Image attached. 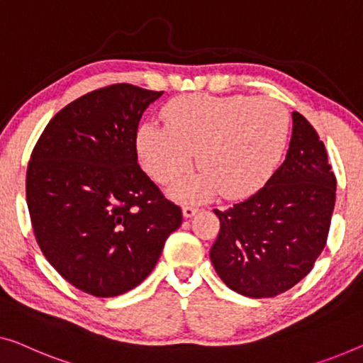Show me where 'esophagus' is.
<instances>
[{
	"mask_svg": "<svg viewBox=\"0 0 363 363\" xmlns=\"http://www.w3.org/2000/svg\"><path fill=\"white\" fill-rule=\"evenodd\" d=\"M199 212L197 207H191V205H186V207L182 208V215L184 218H192L194 215H196Z\"/></svg>",
	"mask_w": 363,
	"mask_h": 363,
	"instance_id": "34e87169",
	"label": "esophagus"
}]
</instances>
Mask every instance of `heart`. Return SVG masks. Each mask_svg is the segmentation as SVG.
Masks as SVG:
<instances>
[{"label": "heart", "instance_id": "b5f03b06", "mask_svg": "<svg viewBox=\"0 0 363 363\" xmlns=\"http://www.w3.org/2000/svg\"><path fill=\"white\" fill-rule=\"evenodd\" d=\"M166 125L147 122L137 150L148 174L167 184L186 174L196 153L197 174L169 187L181 202H203L216 192L245 197L272 176L286 147L290 116L269 97L186 94L163 109Z\"/></svg>", "mask_w": 363, "mask_h": 363}]
</instances>
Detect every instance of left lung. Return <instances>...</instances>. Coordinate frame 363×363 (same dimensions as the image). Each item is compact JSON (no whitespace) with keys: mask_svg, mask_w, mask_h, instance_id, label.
Listing matches in <instances>:
<instances>
[{"mask_svg":"<svg viewBox=\"0 0 363 363\" xmlns=\"http://www.w3.org/2000/svg\"><path fill=\"white\" fill-rule=\"evenodd\" d=\"M284 163L264 187L228 210H213L220 233L210 250L216 274L236 294L270 298L310 274L328 241L336 176L324 143L298 112Z\"/></svg>","mask_w":363,"mask_h":363,"instance_id":"left-lung-1","label":"left lung"}]
</instances>
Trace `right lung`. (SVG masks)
<instances>
[{"instance_id":"add662e5","label":"right lung","mask_w":363,"mask_h":363,"mask_svg":"<svg viewBox=\"0 0 363 363\" xmlns=\"http://www.w3.org/2000/svg\"><path fill=\"white\" fill-rule=\"evenodd\" d=\"M161 96L133 84L96 89L63 107L32 151L26 199L35 240L89 295L142 284L182 223L181 208L138 166L140 118Z\"/></svg>"}]
</instances>
